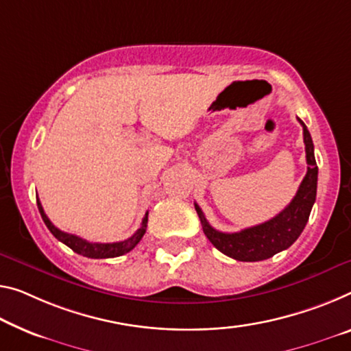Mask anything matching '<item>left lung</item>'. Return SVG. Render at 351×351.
Masks as SVG:
<instances>
[{"label": "left lung", "instance_id": "1", "mask_svg": "<svg viewBox=\"0 0 351 351\" xmlns=\"http://www.w3.org/2000/svg\"><path fill=\"white\" fill-rule=\"evenodd\" d=\"M298 121L301 127H303L307 172L292 202L281 213H278L276 217L262 224L252 226V228L240 232H234V234H226V232L213 229L208 224L207 218L204 217L201 207L194 202V208H196L199 219H201L204 234L207 235L212 245L218 251L223 252V254L240 262L265 261V258L273 257L278 252L292 246L306 228V223L309 219L311 210L317 196L319 168H317L315 163L314 143H312L311 133L304 125V122L301 119Z\"/></svg>", "mask_w": 351, "mask_h": 351}]
</instances>
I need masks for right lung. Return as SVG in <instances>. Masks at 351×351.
<instances>
[{"instance_id":"obj_1","label":"right lung","mask_w":351,"mask_h":351,"mask_svg":"<svg viewBox=\"0 0 351 351\" xmlns=\"http://www.w3.org/2000/svg\"><path fill=\"white\" fill-rule=\"evenodd\" d=\"M37 207H39L40 217L44 219L45 226L48 230L51 232L56 239L61 241V243L67 245L70 250H73L77 254H82L84 257H90V258H110V257H119L130 252L134 246L139 243V240L143 239V235L145 234V229H147V215L143 218L141 228H139L134 234L130 237V239L123 240V241H116V243H90V241L82 239V237H77L73 234H67V232L59 230L55 224L51 223L50 219L42 208V204L39 199H37Z\"/></svg>"}]
</instances>
